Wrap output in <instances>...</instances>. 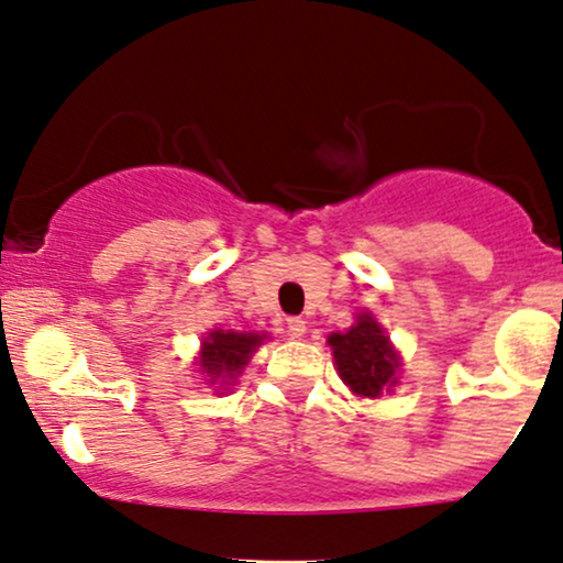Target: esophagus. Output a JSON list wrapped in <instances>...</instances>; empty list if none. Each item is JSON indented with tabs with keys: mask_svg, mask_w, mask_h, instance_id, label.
Segmentation results:
<instances>
[{
	"mask_svg": "<svg viewBox=\"0 0 563 563\" xmlns=\"http://www.w3.org/2000/svg\"><path fill=\"white\" fill-rule=\"evenodd\" d=\"M303 332H306V322L301 317H290L288 322H286V334L288 338H303Z\"/></svg>",
	"mask_w": 563,
	"mask_h": 563,
	"instance_id": "1",
	"label": "esophagus"
}]
</instances>
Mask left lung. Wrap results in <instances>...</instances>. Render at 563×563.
<instances>
[{"mask_svg": "<svg viewBox=\"0 0 563 563\" xmlns=\"http://www.w3.org/2000/svg\"><path fill=\"white\" fill-rule=\"evenodd\" d=\"M330 345L338 364L340 379L355 395L379 397L387 387L397 384V353L389 345V338L368 314H361L347 332L330 334ZM389 393V389H387Z\"/></svg>", "mask_w": 563, "mask_h": 563, "instance_id": "obj_1", "label": "left lung"}]
</instances>
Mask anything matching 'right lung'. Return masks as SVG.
<instances>
[{
    "mask_svg": "<svg viewBox=\"0 0 563 563\" xmlns=\"http://www.w3.org/2000/svg\"><path fill=\"white\" fill-rule=\"evenodd\" d=\"M260 345V334L216 330L210 332L208 340L202 343L199 366H202V372L210 376L212 384H216L220 376H223V379H233V376L249 364V358H252V353L257 351Z\"/></svg>",
    "mask_w": 563,
    "mask_h": 563,
    "instance_id": "obj_1",
    "label": "right lung"
}]
</instances>
